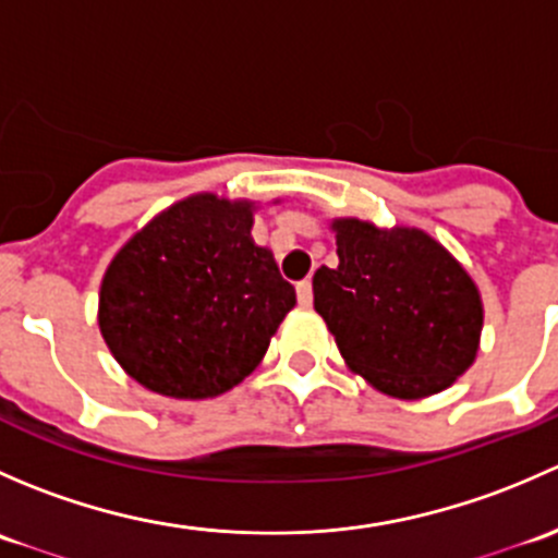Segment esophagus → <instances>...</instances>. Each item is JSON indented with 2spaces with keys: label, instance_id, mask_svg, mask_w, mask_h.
Segmentation results:
<instances>
[{
  "label": "esophagus",
  "instance_id": "34e87169",
  "mask_svg": "<svg viewBox=\"0 0 558 558\" xmlns=\"http://www.w3.org/2000/svg\"><path fill=\"white\" fill-rule=\"evenodd\" d=\"M296 300H300V305H311V302H313V280H300V283H296Z\"/></svg>",
  "mask_w": 558,
  "mask_h": 558
}]
</instances>
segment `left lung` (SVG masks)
<instances>
[{"label":"left lung","instance_id":"obj_1","mask_svg":"<svg viewBox=\"0 0 558 558\" xmlns=\"http://www.w3.org/2000/svg\"><path fill=\"white\" fill-rule=\"evenodd\" d=\"M340 267L313 275V305L353 373L378 391H442L477 353L483 307L470 275L418 229L337 221Z\"/></svg>","mask_w":558,"mask_h":558}]
</instances>
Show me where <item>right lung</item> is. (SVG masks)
<instances>
[{
    "instance_id": "add662e5",
    "label": "right lung",
    "mask_w": 558,
    "mask_h": 558,
    "mask_svg": "<svg viewBox=\"0 0 558 558\" xmlns=\"http://www.w3.org/2000/svg\"><path fill=\"white\" fill-rule=\"evenodd\" d=\"M251 207L191 196L161 213L112 258L99 329L137 384L205 399L256 369L294 307L272 253L253 245Z\"/></svg>"
}]
</instances>
